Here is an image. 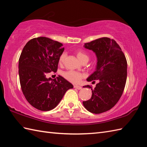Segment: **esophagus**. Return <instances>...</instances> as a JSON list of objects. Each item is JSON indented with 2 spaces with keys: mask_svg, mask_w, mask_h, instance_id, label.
<instances>
[{
  "mask_svg": "<svg viewBox=\"0 0 147 147\" xmlns=\"http://www.w3.org/2000/svg\"><path fill=\"white\" fill-rule=\"evenodd\" d=\"M74 87L75 88H76V89H78V90H81L82 88V86H78V85H74Z\"/></svg>",
  "mask_w": 147,
  "mask_h": 147,
  "instance_id": "34e87169",
  "label": "esophagus"
}]
</instances>
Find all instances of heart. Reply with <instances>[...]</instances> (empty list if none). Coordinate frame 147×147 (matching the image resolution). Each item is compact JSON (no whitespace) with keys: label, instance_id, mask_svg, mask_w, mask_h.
<instances>
[{"label":"heart","instance_id":"heart-1","mask_svg":"<svg viewBox=\"0 0 147 147\" xmlns=\"http://www.w3.org/2000/svg\"><path fill=\"white\" fill-rule=\"evenodd\" d=\"M77 58L79 59L80 61L83 62L85 61H88L89 59V57L88 54L86 52L82 51H78L75 52ZM65 57V54H62L59 59V64L62 65L63 64L64 61V59ZM62 76H63L65 79H66L69 82H70L73 83H78L81 82L82 80L84 75L83 74L79 73L78 71L69 70L67 71L62 73Z\"/></svg>","mask_w":147,"mask_h":147}]
</instances>
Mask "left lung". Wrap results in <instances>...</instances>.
Segmentation results:
<instances>
[{"instance_id": "left-lung-1", "label": "left lung", "mask_w": 147, "mask_h": 147, "mask_svg": "<svg viewBox=\"0 0 147 147\" xmlns=\"http://www.w3.org/2000/svg\"><path fill=\"white\" fill-rule=\"evenodd\" d=\"M84 47L94 52L97 58L96 70L86 80L99 82L94 89L83 86L91 88L92 95L83 104L92 113H103L113 107L123 94L127 78L126 59L116 42L107 37L86 43Z\"/></svg>"}]
</instances>
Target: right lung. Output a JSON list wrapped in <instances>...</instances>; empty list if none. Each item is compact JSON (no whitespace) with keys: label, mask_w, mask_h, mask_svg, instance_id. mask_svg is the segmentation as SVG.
<instances>
[{"label":"right lung","mask_w":147,"mask_h":147,"mask_svg":"<svg viewBox=\"0 0 147 147\" xmlns=\"http://www.w3.org/2000/svg\"><path fill=\"white\" fill-rule=\"evenodd\" d=\"M60 42L40 36L30 40L19 59V76L22 92L33 107L42 111L54 109L67 90L73 85L63 77L47 78L56 73L59 59L64 48Z\"/></svg>","instance_id":"obj_1"}]
</instances>
